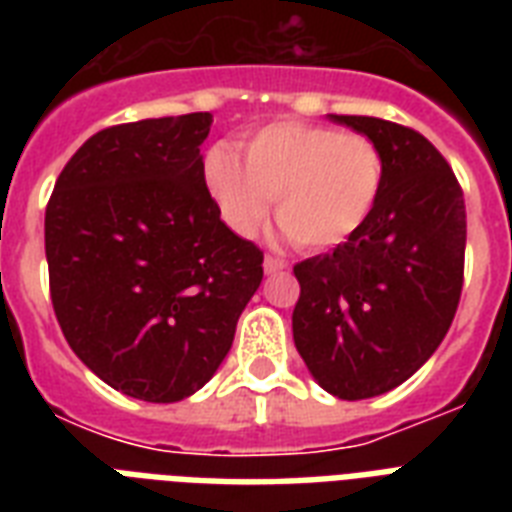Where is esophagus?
Segmentation results:
<instances>
[{"label": "esophagus", "mask_w": 512, "mask_h": 512, "mask_svg": "<svg viewBox=\"0 0 512 512\" xmlns=\"http://www.w3.org/2000/svg\"><path fill=\"white\" fill-rule=\"evenodd\" d=\"M263 268H265V273H268V276H273V273H281V271H284V268H287V263H284L281 257L268 255V257H265Z\"/></svg>", "instance_id": "34e87169"}]
</instances>
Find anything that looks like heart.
<instances>
[{"label":"heart","mask_w":512,"mask_h":512,"mask_svg":"<svg viewBox=\"0 0 512 512\" xmlns=\"http://www.w3.org/2000/svg\"><path fill=\"white\" fill-rule=\"evenodd\" d=\"M201 175L223 223L244 239L276 220L303 249H332L356 236L380 199V146L358 132L284 119L244 140V162L228 146L204 154Z\"/></svg>","instance_id":"obj_1"}]
</instances>
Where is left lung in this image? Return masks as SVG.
Wrapping results in <instances>:
<instances>
[{"label": "left lung", "mask_w": 512, "mask_h": 512, "mask_svg": "<svg viewBox=\"0 0 512 512\" xmlns=\"http://www.w3.org/2000/svg\"><path fill=\"white\" fill-rule=\"evenodd\" d=\"M382 151L380 199L364 228L295 265L297 353L345 401L398 388L452 327L465 268V199L452 167L420 132L374 116H337Z\"/></svg>", "instance_id": "1"}]
</instances>
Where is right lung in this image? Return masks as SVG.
Returning a JSON list of instances; mask_svg holds the SVG:
<instances>
[{"label": "right lung", "instance_id": "obj_1", "mask_svg": "<svg viewBox=\"0 0 512 512\" xmlns=\"http://www.w3.org/2000/svg\"><path fill=\"white\" fill-rule=\"evenodd\" d=\"M212 114L100 130L44 212L50 297L68 345L124 396L183 401L223 364L263 252L220 220L201 175Z\"/></svg>", "mask_w": 512, "mask_h": 512}]
</instances>
